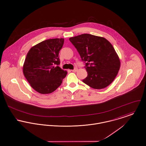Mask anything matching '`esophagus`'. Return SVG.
<instances>
[{
    "label": "esophagus",
    "mask_w": 146,
    "mask_h": 146,
    "mask_svg": "<svg viewBox=\"0 0 146 146\" xmlns=\"http://www.w3.org/2000/svg\"><path fill=\"white\" fill-rule=\"evenodd\" d=\"M78 68H75L74 70H72V71L75 72H76V71H78Z\"/></svg>",
    "instance_id": "34e87169"
}]
</instances>
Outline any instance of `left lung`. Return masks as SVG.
Returning <instances> with one entry per match:
<instances>
[{
	"instance_id": "obj_1",
	"label": "left lung",
	"mask_w": 146,
	"mask_h": 146,
	"mask_svg": "<svg viewBox=\"0 0 146 146\" xmlns=\"http://www.w3.org/2000/svg\"><path fill=\"white\" fill-rule=\"evenodd\" d=\"M85 62L87 77L82 81L95 89L109 86L117 76L120 66L118 55L104 37L82 34L69 38Z\"/></svg>"
}]
</instances>
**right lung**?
Segmentation results:
<instances>
[{"instance_id": "1", "label": "right lung", "mask_w": 146, "mask_h": 146, "mask_svg": "<svg viewBox=\"0 0 146 146\" xmlns=\"http://www.w3.org/2000/svg\"><path fill=\"white\" fill-rule=\"evenodd\" d=\"M64 38L43 40L31 47L27 54L23 72L31 86L42 94L52 93L62 84L66 71L58 65Z\"/></svg>"}]
</instances>
